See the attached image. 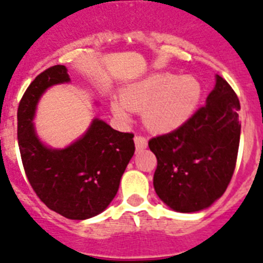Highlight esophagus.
I'll return each instance as SVG.
<instances>
[{"label":"esophagus","instance_id":"esophagus-1","mask_svg":"<svg viewBox=\"0 0 263 263\" xmlns=\"http://www.w3.org/2000/svg\"><path fill=\"white\" fill-rule=\"evenodd\" d=\"M134 140H135V146H136L137 151L145 149L146 145H148V140H146L144 136H140V135H137V136H135Z\"/></svg>","mask_w":263,"mask_h":263}]
</instances>
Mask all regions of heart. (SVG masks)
Returning a JSON list of instances; mask_svg holds the SVG:
<instances>
[{
    "instance_id": "1",
    "label": "heart",
    "mask_w": 263,
    "mask_h": 263,
    "mask_svg": "<svg viewBox=\"0 0 263 263\" xmlns=\"http://www.w3.org/2000/svg\"><path fill=\"white\" fill-rule=\"evenodd\" d=\"M202 98V85L192 75L154 73L129 85L114 102L112 112L128 120L127 110L143 111L144 124L154 132H168L183 126Z\"/></svg>"
}]
</instances>
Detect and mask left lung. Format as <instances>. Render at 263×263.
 I'll list each match as a JSON object with an SVG mask.
<instances>
[{
    "label": "left lung",
    "mask_w": 263,
    "mask_h": 263,
    "mask_svg": "<svg viewBox=\"0 0 263 263\" xmlns=\"http://www.w3.org/2000/svg\"><path fill=\"white\" fill-rule=\"evenodd\" d=\"M236 93L222 76L181 127L149 140L157 157L156 193L175 212L209 208L227 190L236 166L241 123Z\"/></svg>",
    "instance_id": "1"
}]
</instances>
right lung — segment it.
Listing matches in <instances>:
<instances>
[{
	"instance_id": "right-lung-1",
	"label": "right lung",
	"mask_w": 263,
	"mask_h": 263,
	"mask_svg": "<svg viewBox=\"0 0 263 263\" xmlns=\"http://www.w3.org/2000/svg\"><path fill=\"white\" fill-rule=\"evenodd\" d=\"M68 82L67 68L55 65L29 84L18 107V144L24 173L37 197L65 218L83 220L104 212L115 197L135 143L134 134L95 119L84 136L67 148L44 145L32 123L36 105L49 87Z\"/></svg>"
}]
</instances>
